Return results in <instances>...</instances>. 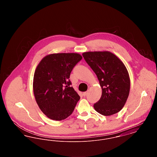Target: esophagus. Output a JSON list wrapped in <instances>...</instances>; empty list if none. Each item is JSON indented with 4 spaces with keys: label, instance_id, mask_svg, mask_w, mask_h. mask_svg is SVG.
<instances>
[{
    "label": "esophagus",
    "instance_id": "1",
    "mask_svg": "<svg viewBox=\"0 0 157 157\" xmlns=\"http://www.w3.org/2000/svg\"><path fill=\"white\" fill-rule=\"evenodd\" d=\"M88 91H86V92H83V95L84 96V97H85L87 94H88Z\"/></svg>",
    "mask_w": 157,
    "mask_h": 157
}]
</instances>
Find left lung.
Instances as JSON below:
<instances>
[{"mask_svg":"<svg viewBox=\"0 0 157 157\" xmlns=\"http://www.w3.org/2000/svg\"><path fill=\"white\" fill-rule=\"evenodd\" d=\"M82 55L97 76L102 88L101 97L94 105L95 110L104 116L120 112L130 90L127 67L118 57L109 51L86 52Z\"/></svg>","mask_w":157,"mask_h":157,"instance_id":"left-lung-1","label":"left lung"}]
</instances>
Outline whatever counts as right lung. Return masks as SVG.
I'll use <instances>...</instances> for the list:
<instances>
[{
  "instance_id": "right-lung-1",
  "label": "right lung",
  "mask_w": 157,
  "mask_h": 157,
  "mask_svg": "<svg viewBox=\"0 0 157 157\" xmlns=\"http://www.w3.org/2000/svg\"><path fill=\"white\" fill-rule=\"evenodd\" d=\"M82 56L77 53L45 56L35 69L33 90L40 109L51 120L62 121L72 114L80 97L69 79Z\"/></svg>"
}]
</instances>
